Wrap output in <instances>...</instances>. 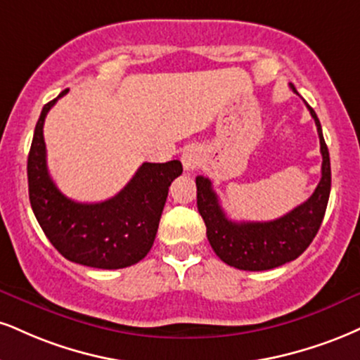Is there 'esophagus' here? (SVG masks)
<instances>
[{"label":"esophagus","mask_w":360,"mask_h":360,"mask_svg":"<svg viewBox=\"0 0 360 360\" xmlns=\"http://www.w3.org/2000/svg\"><path fill=\"white\" fill-rule=\"evenodd\" d=\"M181 161H183L186 171H193V169H196L199 166V162H201V154H199L196 147H188L183 153V155H181Z\"/></svg>","instance_id":"esophagus-1"}]
</instances>
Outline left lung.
Segmentation results:
<instances>
[{
  "label": "left lung",
  "mask_w": 360,
  "mask_h": 360,
  "mask_svg": "<svg viewBox=\"0 0 360 360\" xmlns=\"http://www.w3.org/2000/svg\"><path fill=\"white\" fill-rule=\"evenodd\" d=\"M290 86L298 94L295 86ZM307 109L317 125L322 153V177L314 194L304 205L274 221L236 223L228 219L211 181L202 176L196 177L198 211L205 219L207 241L226 265L248 271L271 270L300 257L317 235L330 196V158L319 117L309 103Z\"/></svg>",
  "instance_id": "obj_1"
}]
</instances>
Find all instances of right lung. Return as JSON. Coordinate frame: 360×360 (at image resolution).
Listing matches in <instances>:
<instances>
[{"instance_id":"1","label":"right lung","mask_w":360,"mask_h":360,"mask_svg":"<svg viewBox=\"0 0 360 360\" xmlns=\"http://www.w3.org/2000/svg\"><path fill=\"white\" fill-rule=\"evenodd\" d=\"M68 90L43 107L28 154V193L37 221L60 255L79 265L117 270L136 265L153 248L169 186L183 172L179 161L144 162L114 198L77 202L60 193L46 167L43 124Z\"/></svg>"}]
</instances>
